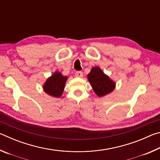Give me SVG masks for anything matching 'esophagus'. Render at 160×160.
I'll return each instance as SVG.
<instances>
[{"instance_id": "1", "label": "esophagus", "mask_w": 160, "mask_h": 160, "mask_svg": "<svg viewBox=\"0 0 160 160\" xmlns=\"http://www.w3.org/2000/svg\"><path fill=\"white\" fill-rule=\"evenodd\" d=\"M75 76L78 77V78H82L83 76L82 72H81V71L76 72H75Z\"/></svg>"}]
</instances>
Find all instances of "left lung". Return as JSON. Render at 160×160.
I'll list each match as a JSON object with an SVG mask.
<instances>
[{
	"label": "left lung",
	"instance_id": "8db88e82",
	"mask_svg": "<svg viewBox=\"0 0 160 160\" xmlns=\"http://www.w3.org/2000/svg\"><path fill=\"white\" fill-rule=\"evenodd\" d=\"M88 78L94 92L99 97L111 93L115 89L116 83L99 67L92 68Z\"/></svg>",
	"mask_w": 160,
	"mask_h": 160
}]
</instances>
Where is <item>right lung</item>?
Listing matches in <instances>:
<instances>
[{
    "mask_svg": "<svg viewBox=\"0 0 160 160\" xmlns=\"http://www.w3.org/2000/svg\"><path fill=\"white\" fill-rule=\"evenodd\" d=\"M67 76L62 75L60 72H55L46 81L43 89L48 95L54 97H60L65 88Z\"/></svg>",
    "mask_w": 160,
    "mask_h": 160,
    "instance_id": "add662e5",
    "label": "right lung"
}]
</instances>
